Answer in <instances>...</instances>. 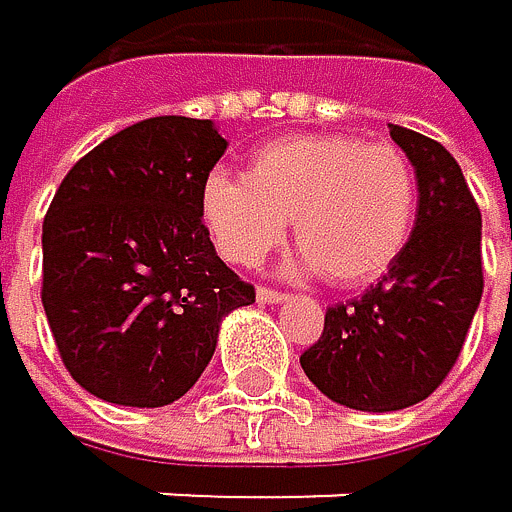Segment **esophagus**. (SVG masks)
<instances>
[{
  "mask_svg": "<svg viewBox=\"0 0 512 512\" xmlns=\"http://www.w3.org/2000/svg\"><path fill=\"white\" fill-rule=\"evenodd\" d=\"M258 301L261 304H285L288 294L285 291H276V288H258Z\"/></svg>",
  "mask_w": 512,
  "mask_h": 512,
  "instance_id": "esophagus-1",
  "label": "esophagus"
}]
</instances>
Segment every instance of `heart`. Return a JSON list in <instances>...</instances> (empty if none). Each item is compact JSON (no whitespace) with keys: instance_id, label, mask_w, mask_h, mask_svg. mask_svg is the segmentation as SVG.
<instances>
[{"instance_id":"heart-1","label":"heart","mask_w":512,"mask_h":512,"mask_svg":"<svg viewBox=\"0 0 512 512\" xmlns=\"http://www.w3.org/2000/svg\"><path fill=\"white\" fill-rule=\"evenodd\" d=\"M415 171L393 144L310 134L264 147L245 178L214 171L202 187V221L230 264L254 267L291 221L298 273L334 285L378 279L415 224Z\"/></svg>"}]
</instances>
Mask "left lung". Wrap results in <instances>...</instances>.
I'll return each mask as SVG.
<instances>
[{
    "label": "left lung",
    "instance_id": "left-lung-1",
    "mask_svg": "<svg viewBox=\"0 0 512 512\" xmlns=\"http://www.w3.org/2000/svg\"><path fill=\"white\" fill-rule=\"evenodd\" d=\"M418 181L402 254L362 298L328 307L304 375L338 405L399 411L427 399L458 362L482 298V214L442 144L390 125Z\"/></svg>",
    "mask_w": 512,
    "mask_h": 512
}]
</instances>
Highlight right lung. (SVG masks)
<instances>
[{
	"instance_id": "right-lung-1",
	"label": "right lung",
	"mask_w": 512,
	"mask_h": 512,
	"mask_svg": "<svg viewBox=\"0 0 512 512\" xmlns=\"http://www.w3.org/2000/svg\"><path fill=\"white\" fill-rule=\"evenodd\" d=\"M227 141L211 119L153 116L85 153L42 224V307L57 353L91 396L181 399L227 313L254 304L202 224V187Z\"/></svg>"
}]
</instances>
